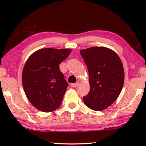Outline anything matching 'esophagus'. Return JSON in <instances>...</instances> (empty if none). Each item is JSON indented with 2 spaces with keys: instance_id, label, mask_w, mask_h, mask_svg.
Wrapping results in <instances>:
<instances>
[{
  "instance_id": "34e87169",
  "label": "esophagus",
  "mask_w": 146,
  "mask_h": 146,
  "mask_svg": "<svg viewBox=\"0 0 146 146\" xmlns=\"http://www.w3.org/2000/svg\"><path fill=\"white\" fill-rule=\"evenodd\" d=\"M78 84H79V82H76V83L71 84V86L72 87V88H75V87L78 86Z\"/></svg>"
}]
</instances>
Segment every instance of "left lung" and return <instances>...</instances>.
<instances>
[{"label":"left lung","mask_w":146,"mask_h":146,"mask_svg":"<svg viewBox=\"0 0 146 146\" xmlns=\"http://www.w3.org/2000/svg\"><path fill=\"white\" fill-rule=\"evenodd\" d=\"M80 52L88 70L90 86L84 102L92 110H104L112 104L122 89V63L114 51L106 47H91Z\"/></svg>","instance_id":"1"}]
</instances>
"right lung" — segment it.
Segmentation results:
<instances>
[{"mask_svg": "<svg viewBox=\"0 0 146 146\" xmlns=\"http://www.w3.org/2000/svg\"><path fill=\"white\" fill-rule=\"evenodd\" d=\"M70 49L43 48L27 60L23 71V85L32 104L44 112L60 106L68 84L59 65L71 53Z\"/></svg>", "mask_w": 146, "mask_h": 146, "instance_id": "add662e5", "label": "right lung"}]
</instances>
